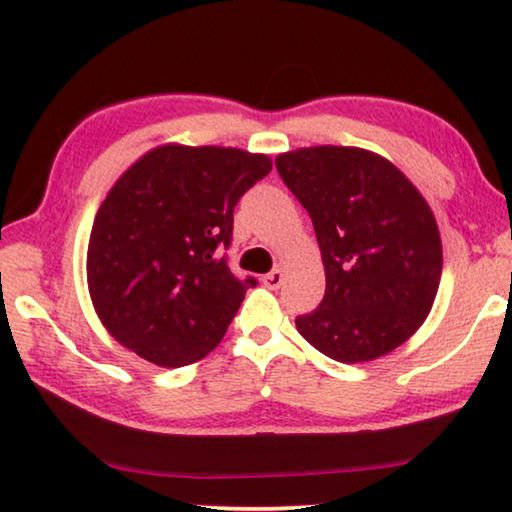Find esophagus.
<instances>
[{
  "label": "esophagus",
  "instance_id": "obj_1",
  "mask_svg": "<svg viewBox=\"0 0 512 512\" xmlns=\"http://www.w3.org/2000/svg\"><path fill=\"white\" fill-rule=\"evenodd\" d=\"M282 280H285V271L282 269H273L271 273H266V276L262 278L264 287H269V289H278L282 285Z\"/></svg>",
  "mask_w": 512,
  "mask_h": 512
}]
</instances>
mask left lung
I'll return each instance as SVG.
<instances>
[{"mask_svg": "<svg viewBox=\"0 0 512 512\" xmlns=\"http://www.w3.org/2000/svg\"><path fill=\"white\" fill-rule=\"evenodd\" d=\"M310 213L326 294L296 329L340 363L393 352L430 315L441 280V236L418 188L375 151L305 147L276 158Z\"/></svg>", "mask_w": 512, "mask_h": 512, "instance_id": "left-lung-1", "label": "left lung"}]
</instances>
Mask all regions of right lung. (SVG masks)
<instances>
[{
  "mask_svg": "<svg viewBox=\"0 0 512 512\" xmlns=\"http://www.w3.org/2000/svg\"><path fill=\"white\" fill-rule=\"evenodd\" d=\"M271 158L234 147L163 144L110 188L91 227L87 285L105 329L160 368H181L223 340L243 296L220 250L239 197Z\"/></svg>",
  "mask_w": 512,
  "mask_h": 512,
  "instance_id": "obj_1",
  "label": "right lung"
}]
</instances>
